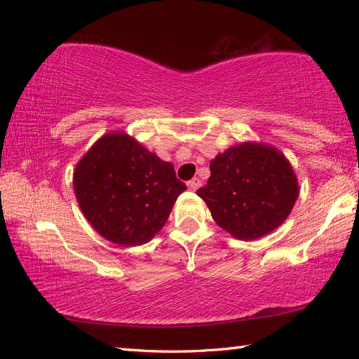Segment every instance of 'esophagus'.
Segmentation results:
<instances>
[{
    "label": "esophagus",
    "mask_w": 359,
    "mask_h": 359,
    "mask_svg": "<svg viewBox=\"0 0 359 359\" xmlns=\"http://www.w3.org/2000/svg\"><path fill=\"white\" fill-rule=\"evenodd\" d=\"M199 187H201V180H199L198 177H194V179L188 182V188H190V190H193V191H196Z\"/></svg>",
    "instance_id": "34e87169"
}]
</instances>
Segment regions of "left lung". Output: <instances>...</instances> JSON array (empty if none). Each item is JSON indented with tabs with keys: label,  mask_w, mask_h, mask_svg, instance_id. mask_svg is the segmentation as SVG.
<instances>
[{
	"label": "left lung",
	"mask_w": 359,
	"mask_h": 359,
	"mask_svg": "<svg viewBox=\"0 0 359 359\" xmlns=\"http://www.w3.org/2000/svg\"><path fill=\"white\" fill-rule=\"evenodd\" d=\"M196 194L218 226L239 241H255L287 220L299 185L280 150L244 142L210 161V177Z\"/></svg>",
	"instance_id": "8db88e82"
}]
</instances>
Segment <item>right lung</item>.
I'll return each instance as SVG.
<instances>
[{
    "label": "right lung",
    "instance_id": "right-lung-1",
    "mask_svg": "<svg viewBox=\"0 0 359 359\" xmlns=\"http://www.w3.org/2000/svg\"><path fill=\"white\" fill-rule=\"evenodd\" d=\"M72 184L88 223L104 239L125 247L154 238L187 190L171 163L126 133L100 137L77 163Z\"/></svg>",
    "mask_w": 359,
    "mask_h": 359
}]
</instances>
